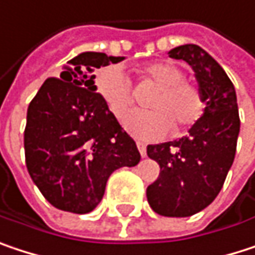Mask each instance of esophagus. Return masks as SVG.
I'll return each mask as SVG.
<instances>
[{
	"label": "esophagus",
	"instance_id": "obj_1",
	"mask_svg": "<svg viewBox=\"0 0 255 255\" xmlns=\"http://www.w3.org/2000/svg\"><path fill=\"white\" fill-rule=\"evenodd\" d=\"M136 145H138V149H139L141 155L145 157V155H146V145H145L143 142H136Z\"/></svg>",
	"mask_w": 255,
	"mask_h": 255
}]
</instances>
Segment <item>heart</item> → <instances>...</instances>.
I'll list each match as a JSON object with an SVG mask.
<instances>
[{"label": "heart", "mask_w": 255, "mask_h": 255, "mask_svg": "<svg viewBox=\"0 0 255 255\" xmlns=\"http://www.w3.org/2000/svg\"><path fill=\"white\" fill-rule=\"evenodd\" d=\"M143 79L160 86L148 106L152 110L130 113L125 128L136 138L151 141L172 132L194 126L204 114L206 101L198 85L185 80V72L175 63L157 61L138 70ZM95 89L116 119H123L133 104L130 80L120 66H109L98 72Z\"/></svg>", "instance_id": "b5f03b06"}]
</instances>
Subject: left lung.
<instances>
[{"label":"left lung","instance_id":"8db88e82","mask_svg":"<svg viewBox=\"0 0 255 255\" xmlns=\"http://www.w3.org/2000/svg\"><path fill=\"white\" fill-rule=\"evenodd\" d=\"M169 57L192 67L206 110L188 136L146 146L148 157L160 166L146 198L160 216L188 217L219 195L235 158L241 122L234 83L208 52L186 44L170 49Z\"/></svg>","mask_w":255,"mask_h":255}]
</instances>
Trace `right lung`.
<instances>
[{
  "instance_id": "right-lung-1",
  "label": "right lung",
  "mask_w": 255,
  "mask_h": 255,
  "mask_svg": "<svg viewBox=\"0 0 255 255\" xmlns=\"http://www.w3.org/2000/svg\"><path fill=\"white\" fill-rule=\"evenodd\" d=\"M125 57L82 52L60 78H48L30 101L24 128L26 167L49 204L85 214L103 200L107 180L141 154L95 89L94 70Z\"/></svg>"
}]
</instances>
